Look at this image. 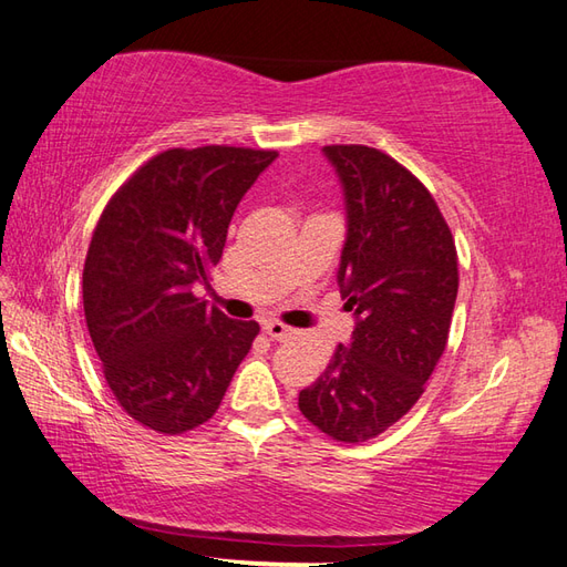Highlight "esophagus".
<instances>
[{
  "mask_svg": "<svg viewBox=\"0 0 567 567\" xmlns=\"http://www.w3.org/2000/svg\"><path fill=\"white\" fill-rule=\"evenodd\" d=\"M261 330L269 334L271 342H286V339H291L296 332L291 330V327H286L284 322L279 320H264L261 322Z\"/></svg>",
  "mask_w": 567,
  "mask_h": 567,
  "instance_id": "34e87169",
  "label": "esophagus"
}]
</instances>
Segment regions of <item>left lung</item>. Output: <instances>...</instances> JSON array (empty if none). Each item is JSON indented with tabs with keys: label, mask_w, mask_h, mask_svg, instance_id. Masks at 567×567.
<instances>
[{
	"label": "left lung",
	"mask_w": 567,
	"mask_h": 567,
	"mask_svg": "<svg viewBox=\"0 0 567 567\" xmlns=\"http://www.w3.org/2000/svg\"><path fill=\"white\" fill-rule=\"evenodd\" d=\"M324 155L344 188L337 281L357 327L298 408L327 436L361 444L405 417L442 359L458 255L430 188L400 162L369 145H324Z\"/></svg>",
	"instance_id": "1"
}]
</instances>
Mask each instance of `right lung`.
<instances>
[{"instance_id": "right-lung-1", "label": "right lung", "mask_w": 567, "mask_h": 567, "mask_svg": "<svg viewBox=\"0 0 567 567\" xmlns=\"http://www.w3.org/2000/svg\"><path fill=\"white\" fill-rule=\"evenodd\" d=\"M276 150L172 147L111 196L84 259V318L104 379L131 417L184 434L216 414L259 334L192 288L223 257L233 213Z\"/></svg>"}]
</instances>
